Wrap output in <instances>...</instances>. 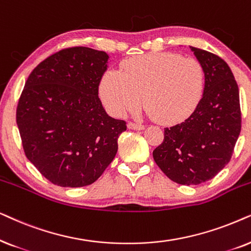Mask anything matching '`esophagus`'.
<instances>
[{
	"instance_id": "34e87169",
	"label": "esophagus",
	"mask_w": 251,
	"mask_h": 251,
	"mask_svg": "<svg viewBox=\"0 0 251 251\" xmlns=\"http://www.w3.org/2000/svg\"><path fill=\"white\" fill-rule=\"evenodd\" d=\"M127 126L129 129H135V131H141V129H145V125H142V124L128 123Z\"/></svg>"
}]
</instances>
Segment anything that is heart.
<instances>
[{
  "mask_svg": "<svg viewBox=\"0 0 251 251\" xmlns=\"http://www.w3.org/2000/svg\"><path fill=\"white\" fill-rule=\"evenodd\" d=\"M205 71L196 58L175 52L138 56L125 61L119 71L109 70L100 81V96L115 117L147 105L146 113L164 125L188 118L201 103Z\"/></svg>",
  "mask_w": 251,
  "mask_h": 251,
  "instance_id": "obj_1",
  "label": "heart"
}]
</instances>
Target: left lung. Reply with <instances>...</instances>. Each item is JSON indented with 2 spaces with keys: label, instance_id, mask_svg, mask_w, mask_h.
Masks as SVG:
<instances>
[{
  "label": "left lung",
  "instance_id": "left-lung-1",
  "mask_svg": "<svg viewBox=\"0 0 251 251\" xmlns=\"http://www.w3.org/2000/svg\"><path fill=\"white\" fill-rule=\"evenodd\" d=\"M205 71L201 103L185 122L164 129L153 159L180 185L208 181L228 164L241 132L239 87L227 63L205 50L189 47Z\"/></svg>",
  "mask_w": 251,
  "mask_h": 251
}]
</instances>
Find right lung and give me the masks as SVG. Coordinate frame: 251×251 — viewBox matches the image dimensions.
<instances>
[{
    "mask_svg": "<svg viewBox=\"0 0 251 251\" xmlns=\"http://www.w3.org/2000/svg\"><path fill=\"white\" fill-rule=\"evenodd\" d=\"M108 61V53L87 47L61 50L25 82L17 108L23 147L53 185H91L115 158L126 123L110 117L99 98Z\"/></svg>",
    "mask_w": 251,
    "mask_h": 251,
    "instance_id": "1",
    "label": "right lung"
}]
</instances>
